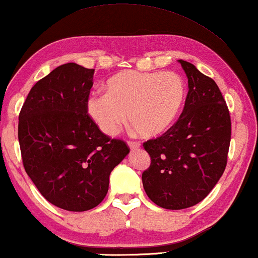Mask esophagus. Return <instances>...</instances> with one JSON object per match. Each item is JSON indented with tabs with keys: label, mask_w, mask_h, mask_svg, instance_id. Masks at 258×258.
<instances>
[{
	"label": "esophagus",
	"mask_w": 258,
	"mask_h": 258,
	"mask_svg": "<svg viewBox=\"0 0 258 258\" xmlns=\"http://www.w3.org/2000/svg\"><path fill=\"white\" fill-rule=\"evenodd\" d=\"M128 147L132 151L138 150L140 147V143H138V141H128Z\"/></svg>",
	"instance_id": "1"
}]
</instances>
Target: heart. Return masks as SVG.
Masks as SVG:
<instances>
[{
    "label": "heart",
    "mask_w": 258,
    "mask_h": 258,
    "mask_svg": "<svg viewBox=\"0 0 258 258\" xmlns=\"http://www.w3.org/2000/svg\"><path fill=\"white\" fill-rule=\"evenodd\" d=\"M104 89L105 94L89 98L86 111L98 128L110 137L120 132L127 115L143 137L164 133L179 114L186 94L183 79L172 71L118 72Z\"/></svg>",
    "instance_id": "b5f03b06"
}]
</instances>
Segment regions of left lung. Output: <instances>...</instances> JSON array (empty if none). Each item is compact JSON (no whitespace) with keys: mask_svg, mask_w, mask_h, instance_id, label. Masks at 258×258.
Returning <instances> with one entry per match:
<instances>
[{"mask_svg":"<svg viewBox=\"0 0 258 258\" xmlns=\"http://www.w3.org/2000/svg\"><path fill=\"white\" fill-rule=\"evenodd\" d=\"M182 113L167 132L144 144L151 166L143 173L147 197L165 209L189 208L215 187L227 166L231 122L219 86L189 61Z\"/></svg>","mask_w":258,"mask_h":258,"instance_id":"obj_1","label":"left lung"}]
</instances>
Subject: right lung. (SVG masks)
Returning a JSON list of instances; mask_svg holds the SVG:
<instances>
[{"label": "right lung", "instance_id": "add662e5", "mask_svg": "<svg viewBox=\"0 0 258 258\" xmlns=\"http://www.w3.org/2000/svg\"><path fill=\"white\" fill-rule=\"evenodd\" d=\"M93 74L76 63L56 68L32 86L19 117L25 172L46 200L70 212L99 205L111 172L130 153L89 117Z\"/></svg>", "mask_w": 258, "mask_h": 258}]
</instances>
